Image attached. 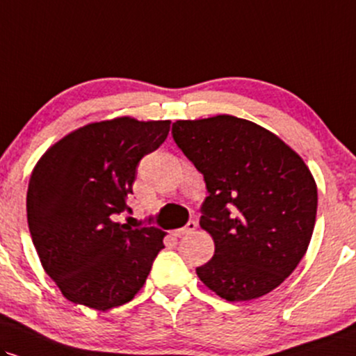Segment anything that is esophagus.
Returning <instances> with one entry per match:
<instances>
[{"label":"esophagus","mask_w":356,"mask_h":356,"mask_svg":"<svg viewBox=\"0 0 356 356\" xmlns=\"http://www.w3.org/2000/svg\"><path fill=\"white\" fill-rule=\"evenodd\" d=\"M196 226H198V225H196V221H190V222H188L186 226L179 227V229L175 231V236H177V238H181V236L191 234V232L196 229Z\"/></svg>","instance_id":"esophagus-1"}]
</instances>
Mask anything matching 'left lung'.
Returning <instances> with one entry per match:
<instances>
[{
	"label": "left lung",
	"instance_id": "obj_1",
	"mask_svg": "<svg viewBox=\"0 0 356 356\" xmlns=\"http://www.w3.org/2000/svg\"><path fill=\"white\" fill-rule=\"evenodd\" d=\"M171 134L209 195L200 226L214 256L196 269L201 282L229 302L274 291L312 238L317 185L309 166L275 134L226 113L177 120Z\"/></svg>",
	"mask_w": 356,
	"mask_h": 356
}]
</instances>
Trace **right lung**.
<instances>
[{"instance_id":"add662e5","label":"right lung","mask_w":356,"mask_h":356,"mask_svg":"<svg viewBox=\"0 0 356 356\" xmlns=\"http://www.w3.org/2000/svg\"><path fill=\"white\" fill-rule=\"evenodd\" d=\"M170 124L131 117L87 124L34 166L26 196L29 232L44 270L67 300L108 310L143 287L165 232L134 229L115 216L130 211L138 161L165 142Z\"/></svg>"}]
</instances>
